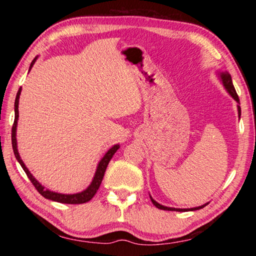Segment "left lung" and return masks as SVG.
<instances>
[{
	"mask_svg": "<svg viewBox=\"0 0 256 256\" xmlns=\"http://www.w3.org/2000/svg\"><path fill=\"white\" fill-rule=\"evenodd\" d=\"M220 79H222V84L224 88H226V90L228 92V94H230V96L235 99V100L240 104V98H238V94L236 92L235 90V86H234L232 84V76L230 74H229L228 72H222L220 73ZM237 108H238V116L240 118V106L237 105ZM151 201H152L154 206H157L158 209H162V210H168V211H180V212H185V211H194V210H200L202 209V208H204L208 203H206V204H203L201 206H196V208H190V209H177V208H170V206H162L159 204V203L157 201H154L152 198L150 196Z\"/></svg>",
	"mask_w": 256,
	"mask_h": 256,
	"instance_id": "8db88e82",
	"label": "left lung"
}]
</instances>
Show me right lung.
Returning a JSON list of instances; mask_svg holds the SVG:
<instances>
[{
	"label": "right lung",
	"instance_id": "1",
	"mask_svg": "<svg viewBox=\"0 0 256 256\" xmlns=\"http://www.w3.org/2000/svg\"><path fill=\"white\" fill-rule=\"evenodd\" d=\"M36 60H37V58H34L32 60V64H30L29 71L32 70V66L34 64V62H36ZM20 94H21V88L19 89L18 94H16V102H14V125H12L11 140H12V148H14V152L16 158L19 162V164H21V167H22V170H24L26 174H27L28 178L30 180V182H32L34 188H36V190H38V192H40L45 198H48V200L55 201V202H60V203H66V204H81V203H86V202L90 201L94 198V194L97 193L99 186H100L102 180L104 178V175H105V172H106V168L108 166V164H110V159H112V156H114V154L120 149V144H115L114 146H112V148L107 151L106 154L102 158V160H100V162H99L98 166H97V170H96V172H94V180L92 182V184H90L84 190H82V192L76 193V194H62V193L52 192V190L45 188L44 186H42L40 183V182H38L32 175V172L28 170L27 167H26V164H24L22 159L20 158V154L18 152V146H16V124H18V118H19V110H18V107H19Z\"/></svg>",
	"mask_w": 256,
	"mask_h": 256
}]
</instances>
